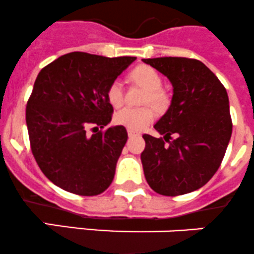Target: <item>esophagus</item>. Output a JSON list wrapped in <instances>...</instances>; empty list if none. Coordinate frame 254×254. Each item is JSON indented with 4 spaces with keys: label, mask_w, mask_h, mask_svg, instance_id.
Instances as JSON below:
<instances>
[{
    "label": "esophagus",
    "mask_w": 254,
    "mask_h": 254,
    "mask_svg": "<svg viewBox=\"0 0 254 254\" xmlns=\"http://www.w3.org/2000/svg\"><path fill=\"white\" fill-rule=\"evenodd\" d=\"M127 135H129L130 137H132V136H137V135H140V134L137 131H135V130L127 129Z\"/></svg>",
    "instance_id": "esophagus-1"
}]
</instances>
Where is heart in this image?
Listing matches in <instances>:
<instances>
[{
	"mask_svg": "<svg viewBox=\"0 0 254 254\" xmlns=\"http://www.w3.org/2000/svg\"><path fill=\"white\" fill-rule=\"evenodd\" d=\"M134 82L139 83L147 89L145 103H151L157 109H161L166 105V94L161 90L162 79L159 73L149 65H139L130 74ZM107 99L109 104L114 108L122 107L124 103V87L120 79H114L107 90ZM156 112L152 107L142 108H123L115 114L114 122L120 127L130 130H142L150 123L154 122Z\"/></svg>",
	"mask_w": 254,
	"mask_h": 254,
	"instance_id": "heart-1",
	"label": "heart"
}]
</instances>
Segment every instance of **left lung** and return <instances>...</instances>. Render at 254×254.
I'll use <instances>...</instances> for the list:
<instances>
[{
    "mask_svg": "<svg viewBox=\"0 0 254 254\" xmlns=\"http://www.w3.org/2000/svg\"><path fill=\"white\" fill-rule=\"evenodd\" d=\"M142 61L166 75L174 87L170 108L154 125L164 139L142 135L145 179L160 195L192 192L216 174L230 142L232 119L226 88L197 59ZM172 133L178 137L170 142Z\"/></svg>",
    "mask_w": 254,
    "mask_h": 254,
    "instance_id": "1",
    "label": "left lung"
}]
</instances>
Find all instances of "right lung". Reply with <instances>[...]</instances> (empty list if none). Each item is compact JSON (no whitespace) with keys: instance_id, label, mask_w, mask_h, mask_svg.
<instances>
[{"instance_id":"1","label":"right lung","mask_w":254,"mask_h":254,"mask_svg":"<svg viewBox=\"0 0 254 254\" xmlns=\"http://www.w3.org/2000/svg\"><path fill=\"white\" fill-rule=\"evenodd\" d=\"M135 59L72 52L37 75L26 108L31 150L42 172L61 189L95 196L112 184L127 129L94 130L112 120L108 87ZM89 126L94 134L86 132Z\"/></svg>"}]
</instances>
